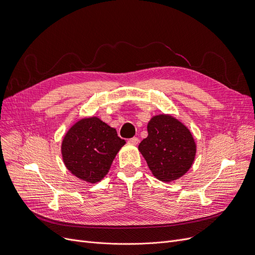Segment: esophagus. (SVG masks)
<instances>
[{"mask_svg":"<svg viewBox=\"0 0 255 255\" xmlns=\"http://www.w3.org/2000/svg\"><path fill=\"white\" fill-rule=\"evenodd\" d=\"M128 142L129 144L137 145V144L139 143V139H138V138H136V137H134V138H130V139H128Z\"/></svg>","mask_w":255,"mask_h":255,"instance_id":"obj_1","label":"esophagus"}]
</instances>
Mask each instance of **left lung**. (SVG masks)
Instances as JSON below:
<instances>
[{
  "instance_id": "left-lung-1",
  "label": "left lung",
  "mask_w": 255,
  "mask_h": 255,
  "mask_svg": "<svg viewBox=\"0 0 255 255\" xmlns=\"http://www.w3.org/2000/svg\"><path fill=\"white\" fill-rule=\"evenodd\" d=\"M147 137L138 146L158 180L172 182L184 176L196 158L197 144L191 131L170 114L152 116Z\"/></svg>"
}]
</instances>
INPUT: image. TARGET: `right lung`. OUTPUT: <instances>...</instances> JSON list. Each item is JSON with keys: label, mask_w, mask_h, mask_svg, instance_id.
Segmentation results:
<instances>
[{"label": "right lung", "mask_w": 255, "mask_h": 255, "mask_svg": "<svg viewBox=\"0 0 255 255\" xmlns=\"http://www.w3.org/2000/svg\"><path fill=\"white\" fill-rule=\"evenodd\" d=\"M126 144L114 128L97 116L77 120L65 134L60 152L71 174L88 183H97L109 172L117 152Z\"/></svg>", "instance_id": "right-lung-1"}]
</instances>
